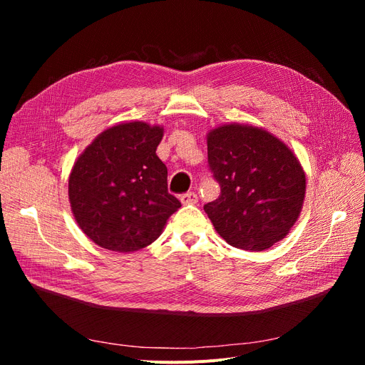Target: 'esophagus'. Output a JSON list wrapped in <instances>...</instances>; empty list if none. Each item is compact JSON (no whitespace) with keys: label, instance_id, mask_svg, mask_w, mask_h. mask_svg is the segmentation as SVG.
<instances>
[{"label":"esophagus","instance_id":"34e87169","mask_svg":"<svg viewBox=\"0 0 365 365\" xmlns=\"http://www.w3.org/2000/svg\"><path fill=\"white\" fill-rule=\"evenodd\" d=\"M180 201L184 204V205H190V204H196L197 202V195L195 192H189V193H184L181 195Z\"/></svg>","mask_w":365,"mask_h":365}]
</instances>
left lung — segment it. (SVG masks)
<instances>
[{
  "label": "left lung",
  "instance_id": "obj_1",
  "mask_svg": "<svg viewBox=\"0 0 365 365\" xmlns=\"http://www.w3.org/2000/svg\"><path fill=\"white\" fill-rule=\"evenodd\" d=\"M207 150L220 195L204 210L219 236L236 248L263 251L288 235L306 193L294 152L263 128L239 123L210 130Z\"/></svg>",
  "mask_w": 365,
  "mask_h": 365
}]
</instances>
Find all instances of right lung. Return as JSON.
<instances>
[{
  "label": "right lung",
  "mask_w": 365,
  "mask_h": 365,
  "mask_svg": "<svg viewBox=\"0 0 365 365\" xmlns=\"http://www.w3.org/2000/svg\"><path fill=\"white\" fill-rule=\"evenodd\" d=\"M163 126L128 121L98 134L68 178L77 225L96 245L132 252L163 233L181 202L168 192V168L157 148Z\"/></svg>",
  "instance_id": "add662e5"
}]
</instances>
